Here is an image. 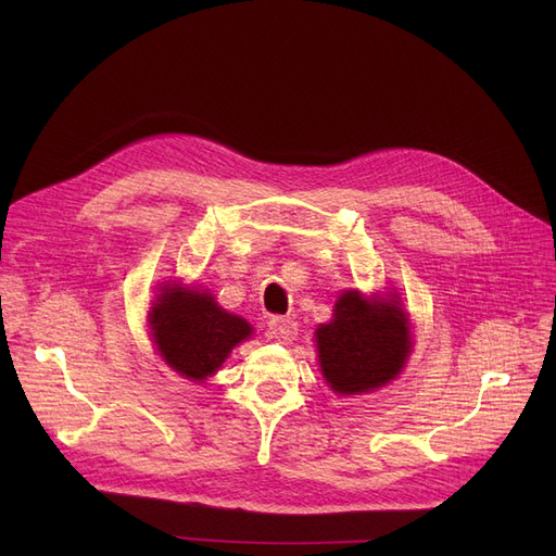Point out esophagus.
<instances>
[{"label": "esophagus", "instance_id": "1", "mask_svg": "<svg viewBox=\"0 0 556 556\" xmlns=\"http://www.w3.org/2000/svg\"><path fill=\"white\" fill-rule=\"evenodd\" d=\"M268 329H270V336L277 338L279 342H290L298 336V323L288 315H273Z\"/></svg>", "mask_w": 556, "mask_h": 556}]
</instances>
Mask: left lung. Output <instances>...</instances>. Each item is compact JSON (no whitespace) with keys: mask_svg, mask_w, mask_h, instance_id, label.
I'll return each instance as SVG.
<instances>
[{"mask_svg":"<svg viewBox=\"0 0 556 556\" xmlns=\"http://www.w3.org/2000/svg\"><path fill=\"white\" fill-rule=\"evenodd\" d=\"M319 367L338 394L369 392L390 383L410 354L407 317L396 302H367L346 290L329 325L317 331Z\"/></svg>","mask_w":556,"mask_h":556,"instance_id":"8db88e82","label":"left lung"}]
</instances>
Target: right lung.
I'll list each match as a JSON object with an SVG mask.
<instances>
[{"label":"right lung","instance_id":"add662e5","mask_svg":"<svg viewBox=\"0 0 556 556\" xmlns=\"http://www.w3.org/2000/svg\"><path fill=\"white\" fill-rule=\"evenodd\" d=\"M151 311L160 356L191 381L212 376L252 329L239 315L223 311L210 293L164 286Z\"/></svg>","mask_w":556,"mask_h":556}]
</instances>
